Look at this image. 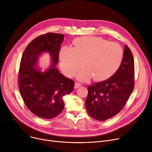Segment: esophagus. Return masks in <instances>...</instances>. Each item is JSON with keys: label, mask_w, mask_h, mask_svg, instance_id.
Listing matches in <instances>:
<instances>
[{"label": "esophagus", "mask_w": 152, "mask_h": 152, "mask_svg": "<svg viewBox=\"0 0 152 152\" xmlns=\"http://www.w3.org/2000/svg\"><path fill=\"white\" fill-rule=\"evenodd\" d=\"M81 84L80 83H75V89H77L78 87H81Z\"/></svg>", "instance_id": "obj_1"}]
</instances>
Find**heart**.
I'll return each mask as SVG.
<instances>
[{
    "label": "heart",
    "mask_w": 152,
    "mask_h": 152,
    "mask_svg": "<svg viewBox=\"0 0 152 152\" xmlns=\"http://www.w3.org/2000/svg\"><path fill=\"white\" fill-rule=\"evenodd\" d=\"M75 47H62L60 52L63 73L73 76L84 64L77 79L87 81L94 77L97 81H105L119 68L123 58V50L116 42L99 37H81L75 40Z\"/></svg>",
    "instance_id": "heart-1"
}]
</instances>
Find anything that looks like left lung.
<instances>
[{"mask_svg":"<svg viewBox=\"0 0 152 152\" xmlns=\"http://www.w3.org/2000/svg\"><path fill=\"white\" fill-rule=\"evenodd\" d=\"M134 87V57L129 48L125 45L123 60L116 73L107 80L94 83L87 88V112L99 121L113 117L123 108Z\"/></svg>","mask_w":152,"mask_h":152,"instance_id":"8db88e82","label":"left lung"}]
</instances>
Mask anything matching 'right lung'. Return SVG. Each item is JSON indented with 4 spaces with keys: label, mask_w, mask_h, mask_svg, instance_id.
I'll list each match as a JSON object with an SVG mask.
<instances>
[{
    "label": "right lung",
    "mask_w": 152,
    "mask_h": 152,
    "mask_svg": "<svg viewBox=\"0 0 152 152\" xmlns=\"http://www.w3.org/2000/svg\"><path fill=\"white\" fill-rule=\"evenodd\" d=\"M61 34L49 33L32 41L21 57L18 72V87L28 108L35 115L44 119L57 116L63 111V97L73 91L75 82L60 73L58 63ZM51 55L50 68L42 72L36 65L42 53Z\"/></svg>",
    "instance_id": "add662e5"
}]
</instances>
